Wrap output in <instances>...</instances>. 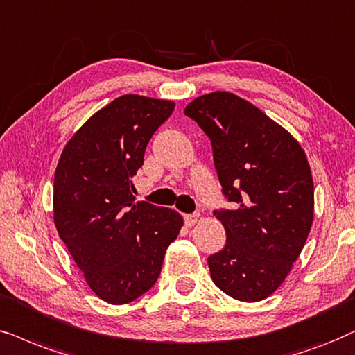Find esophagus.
<instances>
[{"mask_svg": "<svg viewBox=\"0 0 355 355\" xmlns=\"http://www.w3.org/2000/svg\"><path fill=\"white\" fill-rule=\"evenodd\" d=\"M183 219H185L187 226H193V224H196V221H198V219H200V214L198 213L185 214V216H183Z\"/></svg>", "mask_w": 355, "mask_h": 355, "instance_id": "1", "label": "esophagus"}]
</instances>
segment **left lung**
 <instances>
[{"label": "left lung", "mask_w": 355, "mask_h": 355, "mask_svg": "<svg viewBox=\"0 0 355 355\" xmlns=\"http://www.w3.org/2000/svg\"><path fill=\"white\" fill-rule=\"evenodd\" d=\"M185 114L209 137L223 195L232 203L214 211L226 245L208 257L211 278L239 302H260L284 284L311 230L306 155L288 131L232 93L196 98Z\"/></svg>", "instance_id": "obj_1"}]
</instances>
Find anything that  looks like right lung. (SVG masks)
Instances as JSON below:
<instances>
[{
	"label": "right lung",
	"mask_w": 355,
	"mask_h": 355,
	"mask_svg": "<svg viewBox=\"0 0 355 355\" xmlns=\"http://www.w3.org/2000/svg\"><path fill=\"white\" fill-rule=\"evenodd\" d=\"M173 101L116 98L70 139L53 178V221L85 280L106 303L125 304L155 285L177 239V211L136 201L132 177Z\"/></svg>",
	"instance_id": "right-lung-1"
}]
</instances>
